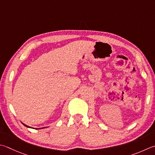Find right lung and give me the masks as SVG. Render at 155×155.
I'll return each instance as SVG.
<instances>
[{
    "label": "right lung",
    "mask_w": 155,
    "mask_h": 155,
    "mask_svg": "<svg viewBox=\"0 0 155 155\" xmlns=\"http://www.w3.org/2000/svg\"><path fill=\"white\" fill-rule=\"evenodd\" d=\"M23 124V125H24V126H26V127H28V128H30V127H29V126H26V125H25V124ZM37 129H41V128H37Z\"/></svg>",
    "instance_id": "1"
}]
</instances>
